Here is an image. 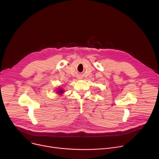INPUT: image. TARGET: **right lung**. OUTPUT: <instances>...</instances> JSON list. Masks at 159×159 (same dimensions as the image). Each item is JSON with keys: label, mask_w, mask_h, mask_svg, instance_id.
<instances>
[{"label": "right lung", "mask_w": 159, "mask_h": 159, "mask_svg": "<svg viewBox=\"0 0 159 159\" xmlns=\"http://www.w3.org/2000/svg\"><path fill=\"white\" fill-rule=\"evenodd\" d=\"M58 93H63V90L61 89H59L58 90Z\"/></svg>", "instance_id": "add662e5"}]
</instances>
